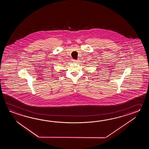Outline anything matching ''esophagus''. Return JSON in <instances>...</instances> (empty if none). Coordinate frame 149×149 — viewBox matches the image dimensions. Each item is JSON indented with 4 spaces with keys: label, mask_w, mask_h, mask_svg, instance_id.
<instances>
[{
    "label": "esophagus",
    "mask_w": 149,
    "mask_h": 149,
    "mask_svg": "<svg viewBox=\"0 0 149 149\" xmlns=\"http://www.w3.org/2000/svg\"><path fill=\"white\" fill-rule=\"evenodd\" d=\"M73 62H74V63H76V62H78V60H73Z\"/></svg>",
    "instance_id": "esophagus-1"
}]
</instances>
